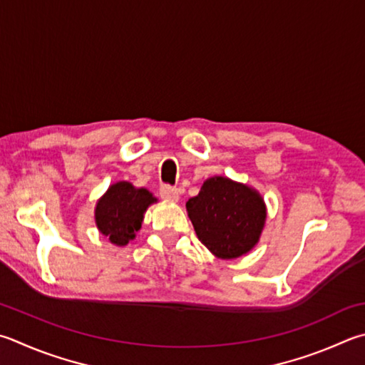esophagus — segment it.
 I'll use <instances>...</instances> for the list:
<instances>
[{
    "label": "esophagus",
    "mask_w": 365,
    "mask_h": 365,
    "mask_svg": "<svg viewBox=\"0 0 365 365\" xmlns=\"http://www.w3.org/2000/svg\"><path fill=\"white\" fill-rule=\"evenodd\" d=\"M160 196L163 197V200L178 201V190L169 187V185H163V187L160 188Z\"/></svg>",
    "instance_id": "obj_1"
}]
</instances>
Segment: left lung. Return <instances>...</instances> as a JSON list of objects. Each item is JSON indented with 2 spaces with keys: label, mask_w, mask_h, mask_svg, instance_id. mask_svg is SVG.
Segmentation results:
<instances>
[{
  "label": "left lung",
  "mask_w": 365,
  "mask_h": 365,
  "mask_svg": "<svg viewBox=\"0 0 365 365\" xmlns=\"http://www.w3.org/2000/svg\"><path fill=\"white\" fill-rule=\"evenodd\" d=\"M187 212L200 241L212 254L231 260L247 254L260 240L267 205L257 190L227 177H210Z\"/></svg>",
  "instance_id": "8db88e82"
}]
</instances>
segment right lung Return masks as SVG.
<instances>
[{"instance_id":"1","label":"right lung","mask_w":365,"mask_h":365,"mask_svg":"<svg viewBox=\"0 0 365 365\" xmlns=\"http://www.w3.org/2000/svg\"><path fill=\"white\" fill-rule=\"evenodd\" d=\"M156 197L129 182L111 185L96 205V225L115 246H125L142 227L143 214Z\"/></svg>"}]
</instances>
